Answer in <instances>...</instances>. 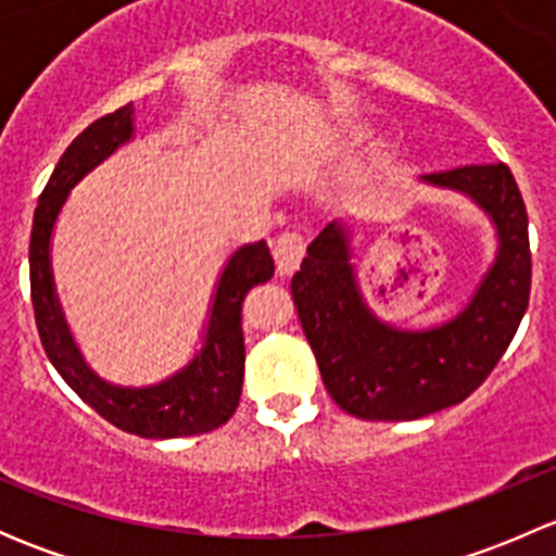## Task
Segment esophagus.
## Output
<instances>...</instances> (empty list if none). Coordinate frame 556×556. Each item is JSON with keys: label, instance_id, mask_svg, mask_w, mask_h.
Here are the masks:
<instances>
[{"label": "esophagus", "instance_id": "esophagus-1", "mask_svg": "<svg viewBox=\"0 0 556 556\" xmlns=\"http://www.w3.org/2000/svg\"><path fill=\"white\" fill-rule=\"evenodd\" d=\"M306 255V237L299 231H285L274 242V261H277L279 274H290L301 266Z\"/></svg>", "mask_w": 556, "mask_h": 556}]
</instances>
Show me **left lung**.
<instances>
[{"label":"left lung","instance_id":"left-lung-1","mask_svg":"<svg viewBox=\"0 0 556 556\" xmlns=\"http://www.w3.org/2000/svg\"><path fill=\"white\" fill-rule=\"evenodd\" d=\"M422 179L468 193L501 239L495 266L452 323L419 333L379 323L357 293L346 233L336 223L317 233L290 285L325 390L346 414L371 422L419 419L463 403L497 366L530 304L527 210L511 169L473 164Z\"/></svg>","mask_w":556,"mask_h":556}]
</instances>
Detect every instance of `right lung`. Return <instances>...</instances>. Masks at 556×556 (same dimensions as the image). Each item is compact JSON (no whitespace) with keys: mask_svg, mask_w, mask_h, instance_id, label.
Returning <instances> with one entry per match:
<instances>
[{"mask_svg":"<svg viewBox=\"0 0 556 556\" xmlns=\"http://www.w3.org/2000/svg\"><path fill=\"white\" fill-rule=\"evenodd\" d=\"M134 106L126 104L99 117L66 148L50 174L35 210L29 242L31 306L45 355L64 377V382L106 422L142 439H177L220 428L237 412L244 382V330L242 304L255 285L271 279L274 261L266 242L247 244L233 252L217 285L212 304L206 344L190 366L166 382L142 390H126L102 382L91 374L66 330L50 274V231L64 206L70 188H75L93 166L115 153L134 134Z\"/></svg>","mask_w":556,"mask_h":556,"instance_id":"obj_1","label":"right lung"}]
</instances>
